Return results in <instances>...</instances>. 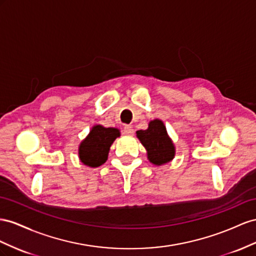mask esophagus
<instances>
[{"label":"esophagus","instance_id":"obj_1","mask_svg":"<svg viewBox=\"0 0 256 256\" xmlns=\"http://www.w3.org/2000/svg\"><path fill=\"white\" fill-rule=\"evenodd\" d=\"M123 133L126 136H133L134 135V128L132 126H126L123 128Z\"/></svg>","mask_w":256,"mask_h":256}]
</instances>
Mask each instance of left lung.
Listing matches in <instances>:
<instances>
[{"mask_svg": "<svg viewBox=\"0 0 256 256\" xmlns=\"http://www.w3.org/2000/svg\"><path fill=\"white\" fill-rule=\"evenodd\" d=\"M138 140L148 151V158L151 163L162 165L174 156V147L167 135L166 128L160 120H153L147 130L136 132Z\"/></svg>", "mask_w": 256, "mask_h": 256, "instance_id": "left-lung-1", "label": "left lung"}]
</instances>
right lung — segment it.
Instances as JSON below:
<instances>
[{
  "mask_svg": "<svg viewBox=\"0 0 256 256\" xmlns=\"http://www.w3.org/2000/svg\"><path fill=\"white\" fill-rule=\"evenodd\" d=\"M119 136V130L116 128L102 126H94L79 147V158L82 162L90 167H98L104 164L109 148Z\"/></svg>",
  "mask_w": 256,
  "mask_h": 256,
  "instance_id": "right-lung-1",
  "label": "right lung"
}]
</instances>
